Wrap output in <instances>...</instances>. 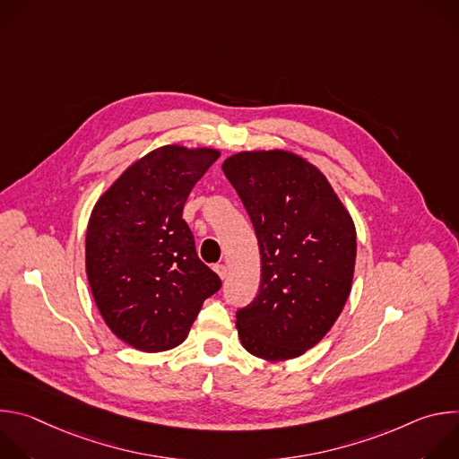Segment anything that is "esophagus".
Segmentation results:
<instances>
[{"label":"esophagus","instance_id":"obj_1","mask_svg":"<svg viewBox=\"0 0 459 459\" xmlns=\"http://www.w3.org/2000/svg\"><path fill=\"white\" fill-rule=\"evenodd\" d=\"M214 273L220 276V280H225L229 274V269L227 265H214Z\"/></svg>","mask_w":459,"mask_h":459}]
</instances>
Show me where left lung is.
I'll return each mask as SVG.
<instances>
[{
  "instance_id": "8db88e82",
  "label": "left lung",
  "mask_w": 459,
  "mask_h": 459,
  "mask_svg": "<svg viewBox=\"0 0 459 459\" xmlns=\"http://www.w3.org/2000/svg\"><path fill=\"white\" fill-rule=\"evenodd\" d=\"M221 169L261 257L259 292L236 312L238 336L255 358L294 359L325 338L349 299L354 220L326 176L292 151H241Z\"/></svg>"
}]
</instances>
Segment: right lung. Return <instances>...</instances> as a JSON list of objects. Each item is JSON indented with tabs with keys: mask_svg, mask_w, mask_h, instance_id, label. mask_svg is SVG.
Returning a JSON list of instances; mask_svg holds the SVG:
<instances>
[{
	"mask_svg": "<svg viewBox=\"0 0 459 459\" xmlns=\"http://www.w3.org/2000/svg\"><path fill=\"white\" fill-rule=\"evenodd\" d=\"M212 147H158L100 195L87 225L85 271L116 338L142 352L185 342L221 281L195 254L183 216L192 186L220 158Z\"/></svg>",
	"mask_w": 459,
	"mask_h": 459,
	"instance_id": "obj_1",
	"label": "right lung"
}]
</instances>
